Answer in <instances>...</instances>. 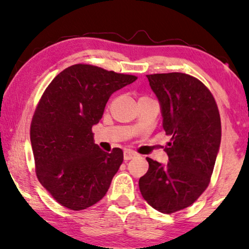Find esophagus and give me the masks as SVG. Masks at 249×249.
<instances>
[{"mask_svg":"<svg viewBox=\"0 0 249 249\" xmlns=\"http://www.w3.org/2000/svg\"><path fill=\"white\" fill-rule=\"evenodd\" d=\"M136 155H137V154H136L134 151H130V149H125L124 153V158L125 161H129V160L134 159Z\"/></svg>","mask_w":249,"mask_h":249,"instance_id":"1","label":"esophagus"}]
</instances>
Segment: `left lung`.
<instances>
[{"instance_id":"1","label":"left lung","mask_w":249,"mask_h":249,"mask_svg":"<svg viewBox=\"0 0 249 249\" xmlns=\"http://www.w3.org/2000/svg\"><path fill=\"white\" fill-rule=\"evenodd\" d=\"M161 104L163 129L171 136L164 148L168 164L146 158L139 179L142 196L159 212L171 214L195 203L211 181L221 142V119L212 93L181 72L147 74Z\"/></svg>"}]
</instances>
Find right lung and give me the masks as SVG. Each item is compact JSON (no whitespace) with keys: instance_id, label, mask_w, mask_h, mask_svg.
Segmentation results:
<instances>
[{"instance_id":"obj_1","label":"right lung","mask_w":249,"mask_h":249,"mask_svg":"<svg viewBox=\"0 0 249 249\" xmlns=\"http://www.w3.org/2000/svg\"><path fill=\"white\" fill-rule=\"evenodd\" d=\"M136 79L79 63L61 71L43 93L30 124L36 176L62 206L85 210L107 194L124 152L102 151L91 127L102 119L111 95Z\"/></svg>"}]
</instances>
